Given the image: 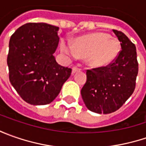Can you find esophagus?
<instances>
[{"instance_id":"1","label":"esophagus","mask_w":146,"mask_h":146,"mask_svg":"<svg viewBox=\"0 0 146 146\" xmlns=\"http://www.w3.org/2000/svg\"><path fill=\"white\" fill-rule=\"evenodd\" d=\"M81 69L80 68V67H78V66H74L73 68H72V73L74 74V73H76V71H78V70H80Z\"/></svg>"}]
</instances>
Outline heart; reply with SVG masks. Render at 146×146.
<instances>
[{
	"label": "heart",
	"instance_id": "1",
	"mask_svg": "<svg viewBox=\"0 0 146 146\" xmlns=\"http://www.w3.org/2000/svg\"><path fill=\"white\" fill-rule=\"evenodd\" d=\"M62 50L74 57L78 54L86 58L92 66H103L114 61L120 50L119 41L106 33H93L78 38L74 47L70 43L62 40Z\"/></svg>",
	"mask_w": 146,
	"mask_h": 146
}]
</instances>
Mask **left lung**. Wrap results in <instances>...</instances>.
<instances>
[{
  "label": "left lung",
  "mask_w": 146,
  "mask_h": 146,
  "mask_svg": "<svg viewBox=\"0 0 146 146\" xmlns=\"http://www.w3.org/2000/svg\"><path fill=\"white\" fill-rule=\"evenodd\" d=\"M113 31L120 41L122 49L107 66L87 70V81L81 89L88 109L98 114H110L119 109L136 88L138 74L136 46L122 31Z\"/></svg>",
  "instance_id": "8db88e82"
}]
</instances>
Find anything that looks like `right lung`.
I'll use <instances>...</instances> for the list:
<instances>
[{
	"label": "right lung",
	"mask_w": 146,
	"mask_h": 146,
	"mask_svg": "<svg viewBox=\"0 0 146 146\" xmlns=\"http://www.w3.org/2000/svg\"><path fill=\"white\" fill-rule=\"evenodd\" d=\"M58 27L28 23L10 37L9 79L17 93L31 105H47L58 95L71 74L53 56L59 42Z\"/></svg>",
	"instance_id": "1"
}]
</instances>
